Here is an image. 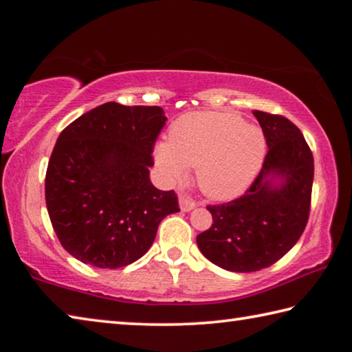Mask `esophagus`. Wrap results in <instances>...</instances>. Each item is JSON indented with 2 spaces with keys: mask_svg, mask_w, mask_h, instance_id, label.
I'll return each instance as SVG.
<instances>
[{
  "mask_svg": "<svg viewBox=\"0 0 352 352\" xmlns=\"http://www.w3.org/2000/svg\"><path fill=\"white\" fill-rule=\"evenodd\" d=\"M178 201H180L182 211H190V210H194L195 206H197V201H195L192 197H190V195L184 194V192L180 194V197H178Z\"/></svg>",
  "mask_w": 352,
  "mask_h": 352,
  "instance_id": "1",
  "label": "esophagus"
}]
</instances>
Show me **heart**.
Listing matches in <instances>:
<instances>
[{"instance_id":"1","label":"heart","mask_w":352,"mask_h":352,"mask_svg":"<svg viewBox=\"0 0 352 352\" xmlns=\"http://www.w3.org/2000/svg\"><path fill=\"white\" fill-rule=\"evenodd\" d=\"M267 152L262 130L233 113H190L172 124L168 144L155 158L174 180L197 168V183L208 197L230 200L242 194L258 175Z\"/></svg>"}]
</instances>
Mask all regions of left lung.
<instances>
[{
    "label": "left lung",
    "mask_w": 352,
    "mask_h": 352,
    "mask_svg": "<svg viewBox=\"0 0 352 352\" xmlns=\"http://www.w3.org/2000/svg\"><path fill=\"white\" fill-rule=\"evenodd\" d=\"M269 151L245 194L208 205L212 225L197 236L206 259L230 272H258L279 261L305 231L314 183V157L301 130L283 115L253 110ZM281 176L272 186L270 177Z\"/></svg>",
    "instance_id": "8db88e82"
}]
</instances>
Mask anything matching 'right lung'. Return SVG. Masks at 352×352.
Masks as SVG:
<instances>
[{"label": "right lung", "mask_w": 352, "mask_h": 352, "mask_svg": "<svg viewBox=\"0 0 352 352\" xmlns=\"http://www.w3.org/2000/svg\"><path fill=\"white\" fill-rule=\"evenodd\" d=\"M162 107L107 102L62 130L45 177L52 228L83 264L119 269L138 261L158 225L178 212L174 190L151 183Z\"/></svg>", "instance_id": "1"}]
</instances>
